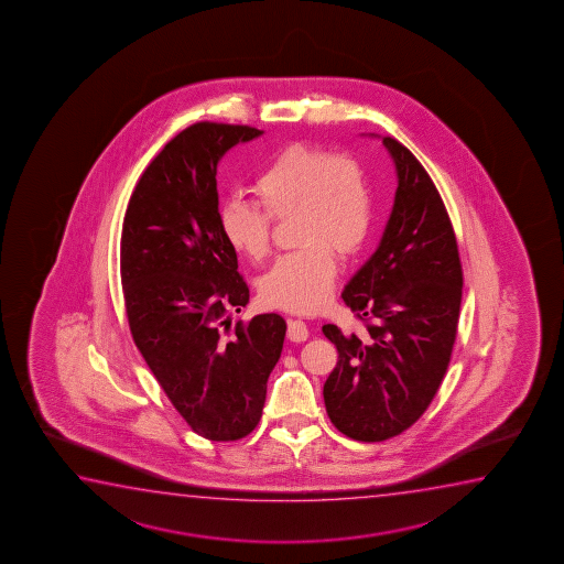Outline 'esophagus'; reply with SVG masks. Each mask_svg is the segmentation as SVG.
Instances as JSON below:
<instances>
[{
  "label": "esophagus",
  "mask_w": 564,
  "mask_h": 564,
  "mask_svg": "<svg viewBox=\"0 0 564 564\" xmlns=\"http://www.w3.org/2000/svg\"><path fill=\"white\" fill-rule=\"evenodd\" d=\"M289 327H286V337L294 340V343H301V340L308 339V325L304 324L302 319L296 317H289Z\"/></svg>",
  "instance_id": "esophagus-1"
}]
</instances>
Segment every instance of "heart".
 Wrapping results in <instances>:
<instances>
[{
	"instance_id": "obj_1",
	"label": "heart",
	"mask_w": 564,
	"mask_h": 564,
	"mask_svg": "<svg viewBox=\"0 0 564 564\" xmlns=\"http://www.w3.org/2000/svg\"><path fill=\"white\" fill-rule=\"evenodd\" d=\"M260 206L227 200L219 212L225 239L250 260L270 250L273 219L296 217V245L279 256L260 281V293L275 308L310 312L327 301L337 278L335 254L362 250L373 221L366 171L348 154L293 144L271 160L252 185Z\"/></svg>"
}]
</instances>
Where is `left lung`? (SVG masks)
<instances>
[{"label":"left lung","mask_w":564,"mask_h":564,"mask_svg":"<svg viewBox=\"0 0 564 564\" xmlns=\"http://www.w3.org/2000/svg\"><path fill=\"white\" fill-rule=\"evenodd\" d=\"M399 186L378 250L343 301L364 335L322 327L339 352L324 386L327 416L347 437L386 441L409 430L440 389L456 339L463 265L432 177L409 148L383 137Z\"/></svg>","instance_id":"obj_1"}]
</instances>
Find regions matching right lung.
<instances>
[{"label": "right lung", "mask_w": 564, "mask_h": 564, "mask_svg": "<svg viewBox=\"0 0 564 564\" xmlns=\"http://www.w3.org/2000/svg\"><path fill=\"white\" fill-rule=\"evenodd\" d=\"M262 131L194 123L155 155L132 193L121 235V285L132 339L171 404L212 441L247 437L286 324L260 314L231 325L250 299L219 224L217 163Z\"/></svg>", "instance_id": "obj_1"}]
</instances>
